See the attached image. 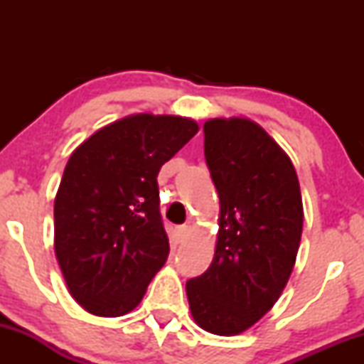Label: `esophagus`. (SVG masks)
<instances>
[{
	"mask_svg": "<svg viewBox=\"0 0 364 364\" xmlns=\"http://www.w3.org/2000/svg\"><path fill=\"white\" fill-rule=\"evenodd\" d=\"M188 231H190V228H188V225H178V228H176L178 241L185 240V237L188 236Z\"/></svg>",
	"mask_w": 364,
	"mask_h": 364,
	"instance_id": "1",
	"label": "esophagus"
}]
</instances>
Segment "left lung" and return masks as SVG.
I'll return each instance as SVG.
<instances>
[{
	"label": "left lung",
	"instance_id": "1",
	"mask_svg": "<svg viewBox=\"0 0 364 364\" xmlns=\"http://www.w3.org/2000/svg\"><path fill=\"white\" fill-rule=\"evenodd\" d=\"M205 161L219 193L214 260L186 282L193 320L215 336H236L274 306L294 267L303 200L287 154L252 119L203 124Z\"/></svg>",
	"mask_w": 364,
	"mask_h": 364
}]
</instances>
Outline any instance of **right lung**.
<instances>
[{"instance_id":"add662e5","label":"right lung","mask_w":364,"mask_h":364,"mask_svg":"<svg viewBox=\"0 0 364 364\" xmlns=\"http://www.w3.org/2000/svg\"><path fill=\"white\" fill-rule=\"evenodd\" d=\"M198 132L190 118L133 114L73 150L54 198V252L73 299L92 315L139 306L168 260L157 174Z\"/></svg>"}]
</instances>
